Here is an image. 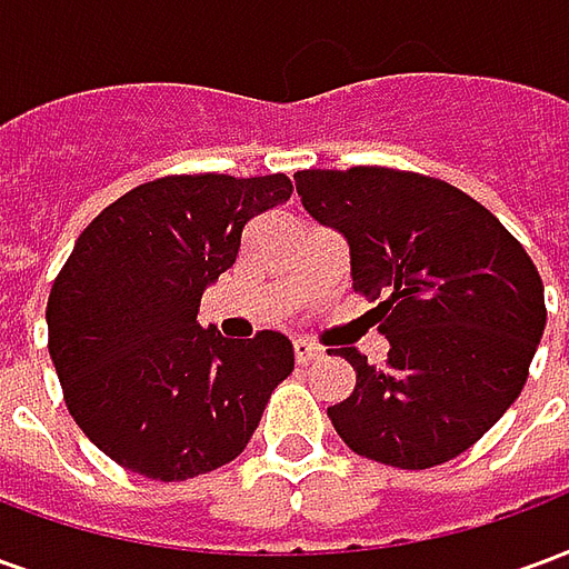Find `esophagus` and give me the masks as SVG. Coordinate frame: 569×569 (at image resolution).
I'll return each instance as SVG.
<instances>
[{
  "label": "esophagus",
  "instance_id": "obj_1",
  "mask_svg": "<svg viewBox=\"0 0 569 569\" xmlns=\"http://www.w3.org/2000/svg\"><path fill=\"white\" fill-rule=\"evenodd\" d=\"M292 350H296L298 366H305V362H310V359H320L322 357L320 347L310 345V341H305V338H296V341H292Z\"/></svg>",
  "mask_w": 569,
  "mask_h": 569
}]
</instances>
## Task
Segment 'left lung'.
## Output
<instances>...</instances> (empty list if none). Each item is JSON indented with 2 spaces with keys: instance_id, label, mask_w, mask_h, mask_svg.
Instances as JSON below:
<instances>
[{
  "instance_id": "1",
  "label": "left lung",
  "mask_w": 569,
  "mask_h": 569,
  "mask_svg": "<svg viewBox=\"0 0 569 569\" xmlns=\"http://www.w3.org/2000/svg\"><path fill=\"white\" fill-rule=\"evenodd\" d=\"M301 207L347 240L350 280L375 301L381 369L341 347L357 387L329 408L350 451L429 469L476 445L512 406L546 329L533 261L460 188L383 167L301 170Z\"/></svg>"
}]
</instances>
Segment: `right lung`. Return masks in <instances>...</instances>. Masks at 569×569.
<instances>
[{
	"label": "right lung",
	"mask_w": 569,
	"mask_h": 569,
	"mask_svg": "<svg viewBox=\"0 0 569 569\" xmlns=\"http://www.w3.org/2000/svg\"><path fill=\"white\" fill-rule=\"evenodd\" d=\"M289 194L283 173L163 176L81 231L48 298V350L69 415L118 466L186 481L247 448L296 369L292 341L222 338L198 310L243 224Z\"/></svg>",
	"instance_id": "obj_1"
}]
</instances>
